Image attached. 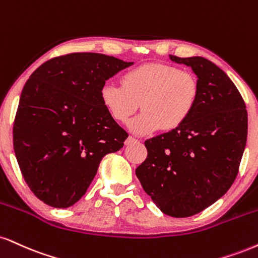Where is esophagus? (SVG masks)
Returning <instances> with one entry per match:
<instances>
[{
    "label": "esophagus",
    "instance_id": "esophagus-1",
    "mask_svg": "<svg viewBox=\"0 0 258 258\" xmlns=\"http://www.w3.org/2000/svg\"><path fill=\"white\" fill-rule=\"evenodd\" d=\"M137 142H138V141H137V139H136V138L128 137V138H127L126 141H125V144H126V145H131V144H133V143H137Z\"/></svg>",
    "mask_w": 258,
    "mask_h": 258
}]
</instances>
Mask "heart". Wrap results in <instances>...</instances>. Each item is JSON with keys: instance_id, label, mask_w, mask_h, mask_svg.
I'll use <instances>...</instances> for the list:
<instances>
[{"instance_id": "heart-1", "label": "heart", "mask_w": 258, "mask_h": 258, "mask_svg": "<svg viewBox=\"0 0 258 258\" xmlns=\"http://www.w3.org/2000/svg\"><path fill=\"white\" fill-rule=\"evenodd\" d=\"M101 102L117 122H126L142 103L144 110L130 121L128 128L138 136L179 128L192 115L200 97L194 74L167 63H148L122 76V85H102Z\"/></svg>"}]
</instances>
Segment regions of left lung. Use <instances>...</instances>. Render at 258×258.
I'll list each match as a JSON object with an SVG mask.
<instances>
[{"mask_svg": "<svg viewBox=\"0 0 258 258\" xmlns=\"http://www.w3.org/2000/svg\"><path fill=\"white\" fill-rule=\"evenodd\" d=\"M169 58L197 76L198 103L184 125L145 141L148 156L136 175L161 212L187 218L233 184L246 145L247 111L233 82L212 61Z\"/></svg>", "mask_w": 258, "mask_h": 258, "instance_id": "obj_1", "label": "left lung"}]
</instances>
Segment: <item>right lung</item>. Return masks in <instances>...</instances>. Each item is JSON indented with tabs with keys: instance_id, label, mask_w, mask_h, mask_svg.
I'll list each match as a JSON object with an SVG mask.
<instances>
[{
	"instance_id": "1",
	"label": "right lung",
	"mask_w": 258,
	"mask_h": 258,
	"mask_svg": "<svg viewBox=\"0 0 258 258\" xmlns=\"http://www.w3.org/2000/svg\"><path fill=\"white\" fill-rule=\"evenodd\" d=\"M133 62L74 52L44 62L21 91L15 156L31 191L54 208L77 203L107 154L128 137L101 102L102 85Z\"/></svg>"
}]
</instances>
